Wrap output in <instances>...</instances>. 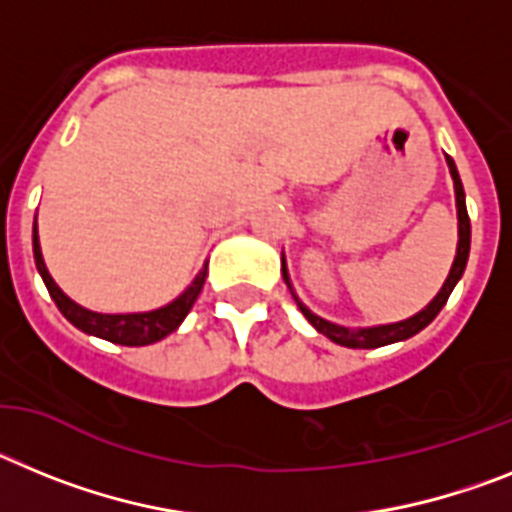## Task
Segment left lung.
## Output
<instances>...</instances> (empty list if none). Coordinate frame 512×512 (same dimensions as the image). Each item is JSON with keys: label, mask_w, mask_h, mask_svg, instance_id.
<instances>
[{"label": "left lung", "mask_w": 512, "mask_h": 512, "mask_svg": "<svg viewBox=\"0 0 512 512\" xmlns=\"http://www.w3.org/2000/svg\"><path fill=\"white\" fill-rule=\"evenodd\" d=\"M448 159V170H451L453 177V190H456V211H459V247H456V257H453L451 273H448L446 283L438 291L433 301L422 311H417L415 317L404 319V322H394V324H379V327H358V330H350V327H340V324H332L327 319L317 317V314H311L304 304H301L296 296V304H299L301 314L314 324V330L322 332L324 337H330L332 342L337 345H345V348H361V350H371V348H381V345H391V342H402L407 337L417 335L420 330H425L435 317H438V311L446 306L448 296H451L453 286L459 283V278L464 275L466 260H469V244H471V224H469V213H466V195H464V185H461L459 170H456V164H453L451 157ZM283 281L288 283L291 288V281H288V270H286V260H283ZM293 293V291H291Z\"/></svg>", "instance_id": "left-lung-1"}]
</instances>
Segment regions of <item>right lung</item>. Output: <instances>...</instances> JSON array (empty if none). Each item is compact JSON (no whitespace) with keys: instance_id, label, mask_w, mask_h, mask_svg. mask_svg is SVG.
<instances>
[{"instance_id":"add662e5","label":"right lung","mask_w":512,"mask_h":512,"mask_svg":"<svg viewBox=\"0 0 512 512\" xmlns=\"http://www.w3.org/2000/svg\"><path fill=\"white\" fill-rule=\"evenodd\" d=\"M33 255L35 268L41 273L43 283H46L51 299L56 301L59 311L69 319L77 330L87 332V335L102 337V340L115 342V345H128V348H141V345H151V342L162 340V337L172 335L182 324V319L188 317V311L193 309L198 293H201L203 283L208 275V262L201 268V273L195 275V281L180 293L172 304L162 306L154 311H141V314H97V311L84 309V306L74 304V301L53 283L51 273H48L46 262L41 255V244H38V226H33Z\"/></svg>"}]
</instances>
